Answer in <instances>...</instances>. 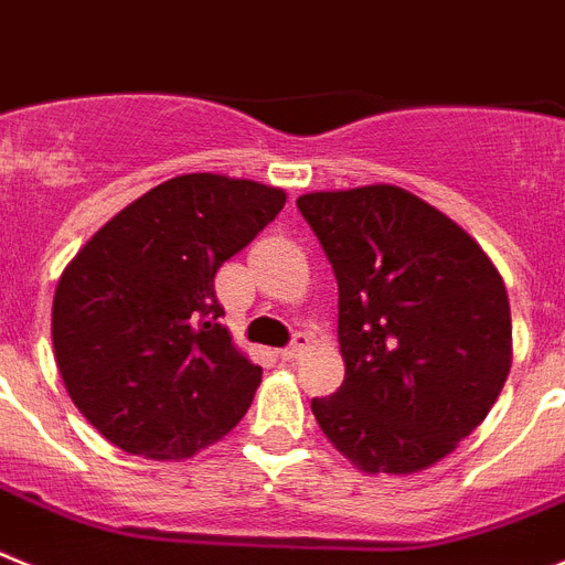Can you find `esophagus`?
Wrapping results in <instances>:
<instances>
[{
    "mask_svg": "<svg viewBox=\"0 0 565 565\" xmlns=\"http://www.w3.org/2000/svg\"><path fill=\"white\" fill-rule=\"evenodd\" d=\"M307 349H309V338H307V334H295L292 343H289L287 349H281V360L292 363V360L303 358V354H307Z\"/></svg>",
    "mask_w": 565,
    "mask_h": 565,
    "instance_id": "obj_1",
    "label": "esophagus"
}]
</instances>
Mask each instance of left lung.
I'll return each mask as SVG.
<instances>
[{
    "label": "left lung",
    "mask_w": 565,
    "mask_h": 565,
    "mask_svg": "<svg viewBox=\"0 0 565 565\" xmlns=\"http://www.w3.org/2000/svg\"><path fill=\"white\" fill-rule=\"evenodd\" d=\"M338 278L345 377L312 399L363 472L411 476L479 428L512 365L504 278L439 207L388 182L298 196Z\"/></svg>",
    "instance_id": "1"
}]
</instances>
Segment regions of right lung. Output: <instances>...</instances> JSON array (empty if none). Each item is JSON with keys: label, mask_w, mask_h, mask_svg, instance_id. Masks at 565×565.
Wrapping results in <instances>:
<instances>
[{"label": "right lung", "mask_w": 565, "mask_h": 565, "mask_svg": "<svg viewBox=\"0 0 565 565\" xmlns=\"http://www.w3.org/2000/svg\"><path fill=\"white\" fill-rule=\"evenodd\" d=\"M287 202L256 180L180 174L115 213L64 267L53 352L70 399L104 439L182 461L231 434L262 369L220 318L213 276Z\"/></svg>", "instance_id": "right-lung-1"}]
</instances>
